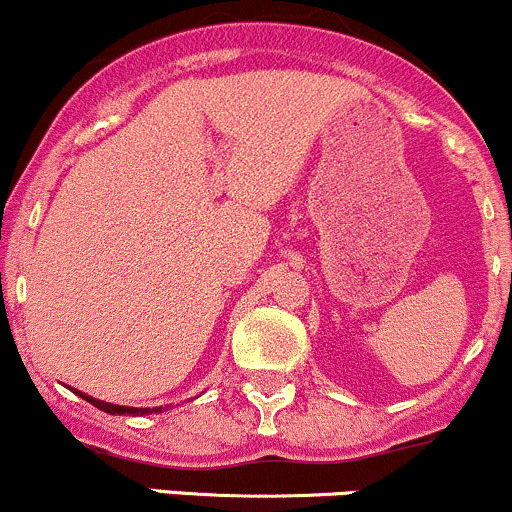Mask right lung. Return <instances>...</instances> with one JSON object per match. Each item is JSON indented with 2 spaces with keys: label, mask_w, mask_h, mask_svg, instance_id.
I'll list each match as a JSON object with an SVG mask.
<instances>
[{
  "label": "right lung",
  "mask_w": 512,
  "mask_h": 512,
  "mask_svg": "<svg viewBox=\"0 0 512 512\" xmlns=\"http://www.w3.org/2000/svg\"><path fill=\"white\" fill-rule=\"evenodd\" d=\"M77 396H82L84 401H89V403H92V406H97L99 411L111 413V415H145V413H160L162 411V408H153V411H150V408L114 406V403H104V401H97V398H92V396H84V393H80V391H77Z\"/></svg>",
  "instance_id": "right-lung-1"
}]
</instances>
